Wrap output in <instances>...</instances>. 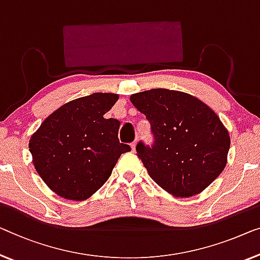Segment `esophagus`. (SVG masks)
Returning a JSON list of instances; mask_svg holds the SVG:
<instances>
[{"instance_id":"1","label":"esophagus","mask_w":260,"mask_h":260,"mask_svg":"<svg viewBox=\"0 0 260 260\" xmlns=\"http://www.w3.org/2000/svg\"><path fill=\"white\" fill-rule=\"evenodd\" d=\"M138 141H139V139H135V141L131 145L132 150H133V152H135V148H137V143H138Z\"/></svg>"}]
</instances>
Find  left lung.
<instances>
[{
  "mask_svg": "<svg viewBox=\"0 0 260 260\" xmlns=\"http://www.w3.org/2000/svg\"><path fill=\"white\" fill-rule=\"evenodd\" d=\"M152 127V147L137 153L155 183L176 197L202 192L226 166L229 132L218 115L188 93L153 88L131 95Z\"/></svg>",
  "mask_w": 260,
  "mask_h": 260,
  "instance_id": "8db88e82",
  "label": "left lung"
}]
</instances>
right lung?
Segmentation results:
<instances>
[{
  "mask_svg": "<svg viewBox=\"0 0 260 260\" xmlns=\"http://www.w3.org/2000/svg\"><path fill=\"white\" fill-rule=\"evenodd\" d=\"M118 99L114 93H93L71 100L31 135L35 169L58 196L87 200L110 179L120 155L131 150L119 142V120L104 118Z\"/></svg>",
  "mask_w": 260,
  "mask_h": 260,
  "instance_id": "1",
  "label": "right lung"
}]
</instances>
